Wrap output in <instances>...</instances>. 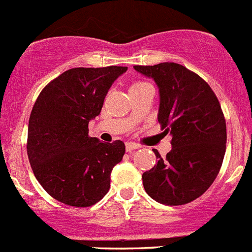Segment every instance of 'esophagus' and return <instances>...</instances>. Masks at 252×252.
<instances>
[{
	"label": "esophagus",
	"instance_id": "esophagus-1",
	"mask_svg": "<svg viewBox=\"0 0 252 252\" xmlns=\"http://www.w3.org/2000/svg\"><path fill=\"white\" fill-rule=\"evenodd\" d=\"M138 148H139L138 144L133 143V142H127L126 143V151L127 152H132V151H134V149H138Z\"/></svg>",
	"mask_w": 252,
	"mask_h": 252
}]
</instances>
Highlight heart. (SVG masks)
I'll list each match as a JSON object with an SVG mask.
<instances>
[{
    "instance_id": "b5f03b06",
    "label": "heart",
    "mask_w": 252,
    "mask_h": 252,
    "mask_svg": "<svg viewBox=\"0 0 252 252\" xmlns=\"http://www.w3.org/2000/svg\"><path fill=\"white\" fill-rule=\"evenodd\" d=\"M144 86H148V83H147V82H141V81L134 82V83H132L131 89H133V88H141V87H144Z\"/></svg>"
}]
</instances>
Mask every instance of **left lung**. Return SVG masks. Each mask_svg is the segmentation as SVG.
<instances>
[{
    "instance_id": "8db88e82",
    "label": "left lung",
    "mask_w": 252,
    "mask_h": 252,
    "mask_svg": "<svg viewBox=\"0 0 252 252\" xmlns=\"http://www.w3.org/2000/svg\"><path fill=\"white\" fill-rule=\"evenodd\" d=\"M159 87L158 123L171 134V151L142 175L146 192L159 203L181 206L202 196L216 180L226 144L218 98L197 73L175 62L133 66Z\"/></svg>"
}]
</instances>
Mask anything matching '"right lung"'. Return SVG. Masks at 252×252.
<instances>
[{"label": "right lung", "instance_id": "add662e5", "mask_svg": "<svg viewBox=\"0 0 252 252\" xmlns=\"http://www.w3.org/2000/svg\"><path fill=\"white\" fill-rule=\"evenodd\" d=\"M127 67H77L44 87L28 125L27 153L36 180L51 197L72 207H91L110 189V174L125 143L88 134L104 99Z\"/></svg>", "mask_w": 252, "mask_h": 252}]
</instances>
